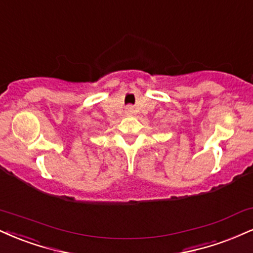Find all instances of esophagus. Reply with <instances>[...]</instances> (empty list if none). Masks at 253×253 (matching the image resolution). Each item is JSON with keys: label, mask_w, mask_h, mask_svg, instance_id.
<instances>
[{"label": "esophagus", "mask_w": 253, "mask_h": 253, "mask_svg": "<svg viewBox=\"0 0 253 253\" xmlns=\"http://www.w3.org/2000/svg\"><path fill=\"white\" fill-rule=\"evenodd\" d=\"M133 112H134V108H133V106H128V107H127V113L132 114Z\"/></svg>", "instance_id": "1"}]
</instances>
